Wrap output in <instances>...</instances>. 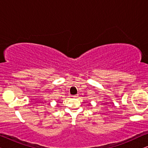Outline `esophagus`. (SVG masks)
<instances>
[{"instance_id":"esophagus-1","label":"esophagus","mask_w":148,"mask_h":148,"mask_svg":"<svg viewBox=\"0 0 148 148\" xmlns=\"http://www.w3.org/2000/svg\"><path fill=\"white\" fill-rule=\"evenodd\" d=\"M73 96V98H77L78 97V95L77 94H75V95H73V96Z\"/></svg>"}]
</instances>
